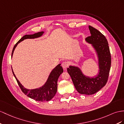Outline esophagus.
Returning <instances> with one entry per match:
<instances>
[{
    "label": "esophagus",
    "instance_id": "obj_1",
    "mask_svg": "<svg viewBox=\"0 0 124 124\" xmlns=\"http://www.w3.org/2000/svg\"><path fill=\"white\" fill-rule=\"evenodd\" d=\"M69 65V63L68 62H66V61H64V62H63L62 63V66L63 68L64 69H65L67 68V67Z\"/></svg>",
    "mask_w": 124,
    "mask_h": 124
}]
</instances>
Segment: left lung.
<instances>
[{"mask_svg":"<svg viewBox=\"0 0 124 124\" xmlns=\"http://www.w3.org/2000/svg\"><path fill=\"white\" fill-rule=\"evenodd\" d=\"M91 36L85 41L91 45L96 54L98 66V74L94 77L85 75L78 66L70 65L67 69L76 90L79 93L92 95L106 85L111 65V56L105 37L95 28L88 26Z\"/></svg>","mask_w":124,"mask_h":124,"instance_id":"1","label":"left lung"}]
</instances>
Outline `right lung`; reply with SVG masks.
<instances>
[{"mask_svg":"<svg viewBox=\"0 0 124 124\" xmlns=\"http://www.w3.org/2000/svg\"><path fill=\"white\" fill-rule=\"evenodd\" d=\"M44 33V31H41L34 33L33 34H26L24 35L23 37H22L21 39L18 41V42L15 44L13 50H12L11 56L13 55L14 52L18 44L20 43L21 41H23L25 39H35V38H38L43 36ZM12 73H13L15 78L17 80V83L19 86L20 87L23 92L27 96L34 99L37 101H49L52 99V98L55 96V95L57 92V88H58V78L63 72V70L61 64L57 65L54 68L49 75L46 83L43 85L42 86L39 88H34V89H27L25 88L21 83L19 82L13 71L12 69Z\"/></svg>","mask_w":124,"mask_h":124,"instance_id":"obj_1","label":"right lung"}]
</instances>
